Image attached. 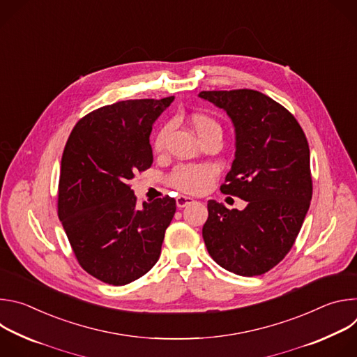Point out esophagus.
I'll return each mask as SVG.
<instances>
[{
    "mask_svg": "<svg viewBox=\"0 0 357 357\" xmlns=\"http://www.w3.org/2000/svg\"><path fill=\"white\" fill-rule=\"evenodd\" d=\"M192 203H195V199H192V197H189V196H183V195H181V196H178V197H176V206H178L179 209L186 208V206L192 205Z\"/></svg>",
    "mask_w": 357,
    "mask_h": 357,
    "instance_id": "esophagus-1",
    "label": "esophagus"
}]
</instances>
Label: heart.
<instances>
[{
  "label": "heart",
  "mask_w": 357,
  "mask_h": 357,
  "mask_svg": "<svg viewBox=\"0 0 357 357\" xmlns=\"http://www.w3.org/2000/svg\"><path fill=\"white\" fill-rule=\"evenodd\" d=\"M192 126L199 137L206 135L208 132L220 131V126L211 117L205 114H195L192 116ZM171 131V126H164L154 138V149L162 151L167 142V137ZM216 175V168L212 165H181L175 168L171 175V182L175 188L189 193H199L205 190L212 179Z\"/></svg>",
  "instance_id": "obj_1"
}]
</instances>
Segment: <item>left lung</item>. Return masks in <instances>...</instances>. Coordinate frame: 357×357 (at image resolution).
<instances>
[{
  "label": "left lung",
  "mask_w": 357,
  "mask_h": 357,
  "mask_svg": "<svg viewBox=\"0 0 357 357\" xmlns=\"http://www.w3.org/2000/svg\"><path fill=\"white\" fill-rule=\"evenodd\" d=\"M230 117L236 152L223 193L247 202L243 211L208 202L202 236L211 257L237 275H261L291 250L312 199L310 145L295 117L250 89L200 91Z\"/></svg>",
  "instance_id": "left-lung-1"
}]
</instances>
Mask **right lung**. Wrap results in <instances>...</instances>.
<instances>
[{"instance_id":"obj_1","label":"right lung","mask_w":357,"mask_h":357,"mask_svg":"<svg viewBox=\"0 0 357 357\" xmlns=\"http://www.w3.org/2000/svg\"><path fill=\"white\" fill-rule=\"evenodd\" d=\"M126 100L83 117L66 142L58 215L84 271L110 285L130 284L160 259L174 197L137 206L128 185L152 165V126L174 101Z\"/></svg>"}]
</instances>
